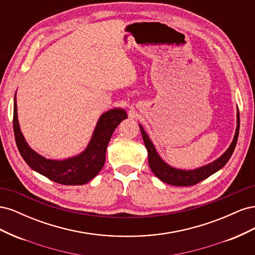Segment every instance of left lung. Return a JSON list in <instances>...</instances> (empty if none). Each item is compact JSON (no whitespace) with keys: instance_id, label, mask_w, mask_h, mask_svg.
<instances>
[{"instance_id":"obj_1","label":"left lung","mask_w":255,"mask_h":255,"mask_svg":"<svg viewBox=\"0 0 255 255\" xmlns=\"http://www.w3.org/2000/svg\"><path fill=\"white\" fill-rule=\"evenodd\" d=\"M237 126L236 130L233 137V140L231 142L229 148L226 152L222 154L220 157L215 159L210 164H206L202 167H199L196 169H190V170H185V169H179L169 165L168 163L160 157L158 152L156 151L154 143L149 138V135L145 133L144 128L141 125H139L140 132L142 135V139L144 145L148 151V163L151 168L152 172L155 174L160 181L167 183L169 185H173V186H191V185H196L197 183L205 180L206 177L211 176L215 172L225 166L230 157L232 156L234 149L237 143V138L239 133V112L237 110Z\"/></svg>"}]
</instances>
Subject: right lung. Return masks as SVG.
I'll return each mask as SVG.
<instances>
[{
    "label": "right lung",
    "instance_id": "obj_1",
    "mask_svg": "<svg viewBox=\"0 0 255 255\" xmlns=\"http://www.w3.org/2000/svg\"><path fill=\"white\" fill-rule=\"evenodd\" d=\"M127 118V112L120 107L103 113L84 151L68 158L52 159L37 153L25 140L18 120L16 95L13 99V132L21 156L34 171L63 185H84L95 179L104 166L107 144L115 128Z\"/></svg>",
    "mask_w": 255,
    "mask_h": 255
}]
</instances>
